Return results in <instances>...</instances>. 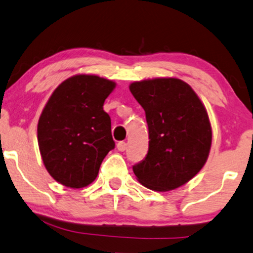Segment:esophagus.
<instances>
[{
  "instance_id": "esophagus-1",
  "label": "esophagus",
  "mask_w": 253,
  "mask_h": 253,
  "mask_svg": "<svg viewBox=\"0 0 253 253\" xmlns=\"http://www.w3.org/2000/svg\"><path fill=\"white\" fill-rule=\"evenodd\" d=\"M117 148H118L119 151H125L126 148H127L126 142H118V144H117Z\"/></svg>"
}]
</instances>
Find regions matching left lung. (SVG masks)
I'll list each match as a JSON object with an SVG mask.
<instances>
[{"label":"left lung","instance_id":"1","mask_svg":"<svg viewBox=\"0 0 253 253\" xmlns=\"http://www.w3.org/2000/svg\"><path fill=\"white\" fill-rule=\"evenodd\" d=\"M129 90L145 111L149 150L133 166L138 182L155 191L186 184L208 161L212 128L204 104L177 78L135 81Z\"/></svg>","mask_w":253,"mask_h":253}]
</instances>
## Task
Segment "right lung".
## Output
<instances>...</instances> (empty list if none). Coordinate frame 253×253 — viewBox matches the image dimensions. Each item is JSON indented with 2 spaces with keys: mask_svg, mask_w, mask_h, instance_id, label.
Listing matches in <instances>:
<instances>
[{
  "mask_svg": "<svg viewBox=\"0 0 253 253\" xmlns=\"http://www.w3.org/2000/svg\"><path fill=\"white\" fill-rule=\"evenodd\" d=\"M116 83L94 74L64 80L49 97L38 124V143L48 173L69 188H84L115 148L111 119L103 110Z\"/></svg>",
  "mask_w": 253,
  "mask_h": 253,
  "instance_id": "right-lung-1",
  "label": "right lung"
}]
</instances>
